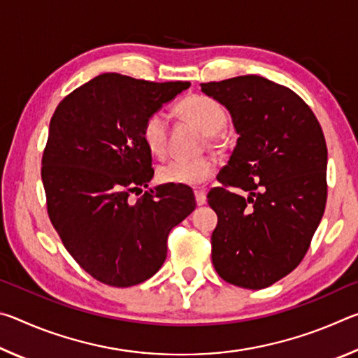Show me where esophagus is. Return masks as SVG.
I'll list each match as a JSON object with an SVG mask.
<instances>
[{"instance_id":"1","label":"esophagus","mask_w":358,"mask_h":358,"mask_svg":"<svg viewBox=\"0 0 358 358\" xmlns=\"http://www.w3.org/2000/svg\"><path fill=\"white\" fill-rule=\"evenodd\" d=\"M194 194H196V202H197L199 207H201V205L207 203V194H205L203 191H196Z\"/></svg>"}]
</instances>
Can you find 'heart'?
Instances as JSON below:
<instances>
[{"label":"heart","mask_w":358,"mask_h":358,"mask_svg":"<svg viewBox=\"0 0 358 358\" xmlns=\"http://www.w3.org/2000/svg\"><path fill=\"white\" fill-rule=\"evenodd\" d=\"M177 112L186 120L197 124L210 142L216 141V134L227 123V113L220 102L203 94H191L177 104ZM142 138L153 156L164 157L169 148V121L162 112H155L143 121ZM216 162L211 157L197 159H172L157 169V177L162 183L180 186H199L213 177Z\"/></svg>","instance_id":"b5f03b06"}]
</instances>
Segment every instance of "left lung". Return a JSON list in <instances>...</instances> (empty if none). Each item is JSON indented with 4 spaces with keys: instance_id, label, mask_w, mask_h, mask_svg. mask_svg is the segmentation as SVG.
Segmentation results:
<instances>
[{
    "instance_id": "8db88e82",
    "label": "left lung",
    "mask_w": 358,
    "mask_h": 358,
    "mask_svg": "<svg viewBox=\"0 0 358 358\" xmlns=\"http://www.w3.org/2000/svg\"><path fill=\"white\" fill-rule=\"evenodd\" d=\"M229 110L237 145L208 192L211 262L224 281L264 289L301 262L327 202L322 128L292 90L260 76L201 83ZM246 192L247 196L240 194Z\"/></svg>"
}]
</instances>
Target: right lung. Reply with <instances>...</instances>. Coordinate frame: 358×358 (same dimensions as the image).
Masks as SVG:
<instances>
[{
    "label": "right lung",
    "mask_w": 358,
    "mask_h": 358,
    "mask_svg": "<svg viewBox=\"0 0 358 358\" xmlns=\"http://www.w3.org/2000/svg\"><path fill=\"white\" fill-rule=\"evenodd\" d=\"M107 72L59 102L42 156V183L53 227L76 262L113 287L147 281L164 264L171 230L196 199L180 186H156L142 126L189 88Z\"/></svg>",
    "instance_id": "obj_1"
}]
</instances>
